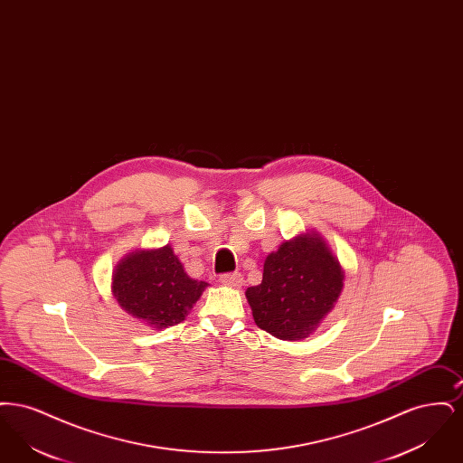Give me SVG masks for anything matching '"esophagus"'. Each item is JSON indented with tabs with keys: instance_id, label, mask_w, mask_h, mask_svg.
I'll return each mask as SVG.
<instances>
[{
	"instance_id": "1",
	"label": "esophagus",
	"mask_w": 463,
	"mask_h": 463,
	"mask_svg": "<svg viewBox=\"0 0 463 463\" xmlns=\"http://www.w3.org/2000/svg\"><path fill=\"white\" fill-rule=\"evenodd\" d=\"M221 283L227 287L240 288L242 283L241 274L240 272H225L221 276Z\"/></svg>"
}]
</instances>
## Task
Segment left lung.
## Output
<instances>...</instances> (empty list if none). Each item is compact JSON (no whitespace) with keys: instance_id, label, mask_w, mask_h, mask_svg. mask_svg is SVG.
<instances>
[{"instance_id":"obj_1","label":"left lung","mask_w":463,"mask_h":463,"mask_svg":"<svg viewBox=\"0 0 463 463\" xmlns=\"http://www.w3.org/2000/svg\"><path fill=\"white\" fill-rule=\"evenodd\" d=\"M344 287V272L317 236L285 242L265 259L259 287L246 289L259 328L281 338H306L330 312Z\"/></svg>"}]
</instances>
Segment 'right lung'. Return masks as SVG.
Wrapping results in <instances>:
<instances>
[{
  "instance_id": "1",
  "label": "right lung",
  "mask_w": 463,
  "mask_h": 463,
  "mask_svg": "<svg viewBox=\"0 0 463 463\" xmlns=\"http://www.w3.org/2000/svg\"><path fill=\"white\" fill-rule=\"evenodd\" d=\"M204 287V281L185 274L170 246L132 253L116 267L112 276V293L118 304L156 328L184 321Z\"/></svg>"
}]
</instances>
